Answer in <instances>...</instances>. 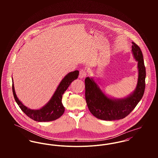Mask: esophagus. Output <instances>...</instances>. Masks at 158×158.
<instances>
[{"label":"esophagus","instance_id":"34e87169","mask_svg":"<svg viewBox=\"0 0 158 158\" xmlns=\"http://www.w3.org/2000/svg\"><path fill=\"white\" fill-rule=\"evenodd\" d=\"M86 76V71L85 69H80V73H79V78H84Z\"/></svg>","mask_w":158,"mask_h":158}]
</instances>
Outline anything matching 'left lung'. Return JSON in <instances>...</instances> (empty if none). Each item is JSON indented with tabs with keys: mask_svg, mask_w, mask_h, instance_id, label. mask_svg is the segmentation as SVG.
<instances>
[{
	"mask_svg": "<svg viewBox=\"0 0 158 158\" xmlns=\"http://www.w3.org/2000/svg\"><path fill=\"white\" fill-rule=\"evenodd\" d=\"M132 52L137 61L138 80L135 91L128 97L122 99L108 97L93 78L85 79V98L90 113L103 120H120L127 117L142 99L145 88L146 70L140 47L132 42Z\"/></svg>",
	"mask_w": 158,
	"mask_h": 158,
	"instance_id": "obj_1",
	"label": "left lung"
}]
</instances>
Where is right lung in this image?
Returning <instances> with one entry per match:
<instances>
[{"mask_svg":"<svg viewBox=\"0 0 158 158\" xmlns=\"http://www.w3.org/2000/svg\"><path fill=\"white\" fill-rule=\"evenodd\" d=\"M78 70L71 72L66 75L61 80L49 102L40 110H30L23 105L16 95L13 80L12 89L14 98L21 110L30 118L37 122L55 120L60 117L64 112V107L61 102L63 95L67 90L70 83L78 78Z\"/></svg>","mask_w":158,"mask_h":158,"instance_id":"obj_1","label":"right lung"}]
</instances>
